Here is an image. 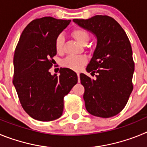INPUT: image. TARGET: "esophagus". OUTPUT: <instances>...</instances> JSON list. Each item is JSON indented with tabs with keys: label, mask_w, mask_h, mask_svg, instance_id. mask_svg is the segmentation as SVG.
<instances>
[{
	"label": "esophagus",
	"mask_w": 147,
	"mask_h": 147,
	"mask_svg": "<svg viewBox=\"0 0 147 147\" xmlns=\"http://www.w3.org/2000/svg\"><path fill=\"white\" fill-rule=\"evenodd\" d=\"M77 76H78V81H79V82H80V74H79V73H77Z\"/></svg>",
	"instance_id": "1"
}]
</instances>
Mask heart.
<instances>
[{"label":"heart","mask_w":147,"mask_h":147,"mask_svg":"<svg viewBox=\"0 0 147 147\" xmlns=\"http://www.w3.org/2000/svg\"><path fill=\"white\" fill-rule=\"evenodd\" d=\"M71 34L82 45H87L90 39L89 32L82 28H76L73 29L71 32ZM64 42V37L62 34H59L56 37L54 45L57 52L59 54L63 52ZM85 62L86 59L82 57H67L62 61V65L63 67L76 71H80L85 64Z\"/></svg>","instance_id":"heart-1"}]
</instances>
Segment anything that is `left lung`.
<instances>
[{
  "mask_svg": "<svg viewBox=\"0 0 147 147\" xmlns=\"http://www.w3.org/2000/svg\"><path fill=\"white\" fill-rule=\"evenodd\" d=\"M73 21L97 37L96 48L86 68L88 72L96 73V80L80 74L86 110L97 117H112L124 108L133 89L135 63L129 38L120 24L107 15Z\"/></svg>",
  "mask_w": 147,
  "mask_h": 147,
  "instance_id": "obj_1",
  "label": "left lung"
}]
</instances>
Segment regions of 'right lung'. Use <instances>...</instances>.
Masks as SVG:
<instances>
[{
  "instance_id": "add662e5",
  "label": "right lung",
  "mask_w": 147,
  "mask_h": 147,
  "mask_svg": "<svg viewBox=\"0 0 147 147\" xmlns=\"http://www.w3.org/2000/svg\"><path fill=\"white\" fill-rule=\"evenodd\" d=\"M71 20L52 17L30 22L20 35L14 55L15 85L23 110L36 120L50 121L62 115L65 96L78 82L69 68H60L57 76L51 74L56 37Z\"/></svg>"
}]
</instances>
